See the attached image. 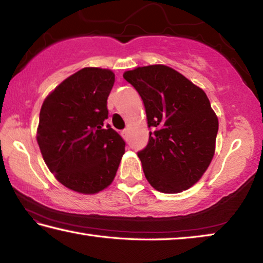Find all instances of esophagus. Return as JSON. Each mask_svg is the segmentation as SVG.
Masks as SVG:
<instances>
[{
	"label": "esophagus",
	"mask_w": 263,
	"mask_h": 263,
	"mask_svg": "<svg viewBox=\"0 0 263 263\" xmlns=\"http://www.w3.org/2000/svg\"><path fill=\"white\" fill-rule=\"evenodd\" d=\"M122 135H123V137H124V138H126V137H127V135H128V130H127V128H124L123 132H122Z\"/></svg>",
	"instance_id": "34e87169"
}]
</instances>
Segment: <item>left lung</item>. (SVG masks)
I'll return each mask as SVG.
<instances>
[{
    "label": "left lung",
    "instance_id": "left-lung-1",
    "mask_svg": "<svg viewBox=\"0 0 263 263\" xmlns=\"http://www.w3.org/2000/svg\"><path fill=\"white\" fill-rule=\"evenodd\" d=\"M124 79L144 102L148 144L138 152L149 184L164 194L189 189L215 154L218 118L201 88L164 65L127 70Z\"/></svg>",
    "mask_w": 263,
    "mask_h": 263
}]
</instances>
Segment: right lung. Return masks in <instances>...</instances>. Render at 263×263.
Returning <instances> with one entry per match:
<instances>
[{
    "mask_svg": "<svg viewBox=\"0 0 263 263\" xmlns=\"http://www.w3.org/2000/svg\"><path fill=\"white\" fill-rule=\"evenodd\" d=\"M115 74L86 67L62 81L42 105L37 141L44 161L60 183L81 194L111 184L125 141L104 125Z\"/></svg>",
    "mask_w": 263,
    "mask_h": 263,
    "instance_id": "add662e5",
    "label": "right lung"
}]
</instances>
